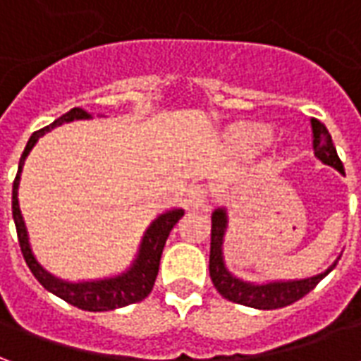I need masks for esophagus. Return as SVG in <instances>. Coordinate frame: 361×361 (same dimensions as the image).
I'll use <instances>...</instances> for the list:
<instances>
[{
	"label": "esophagus",
	"mask_w": 361,
	"mask_h": 361,
	"mask_svg": "<svg viewBox=\"0 0 361 361\" xmlns=\"http://www.w3.org/2000/svg\"><path fill=\"white\" fill-rule=\"evenodd\" d=\"M207 197H209V191L203 185H191L188 189V195H185V201L191 209H201L204 203H207Z\"/></svg>",
	"instance_id": "esophagus-1"
}]
</instances>
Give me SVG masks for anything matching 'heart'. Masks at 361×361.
<instances>
[{
    "label": "heart",
    "instance_id": "1",
    "mask_svg": "<svg viewBox=\"0 0 361 361\" xmlns=\"http://www.w3.org/2000/svg\"><path fill=\"white\" fill-rule=\"evenodd\" d=\"M274 139L272 129L265 123H238L230 129L228 141L242 157H257Z\"/></svg>",
    "mask_w": 361,
    "mask_h": 361
}]
</instances>
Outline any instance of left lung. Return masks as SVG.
I'll use <instances>...</instances> for the list:
<instances>
[{
  "instance_id": "obj_1",
  "label": "left lung",
  "mask_w": 361,
  "mask_h": 361,
  "mask_svg": "<svg viewBox=\"0 0 361 361\" xmlns=\"http://www.w3.org/2000/svg\"><path fill=\"white\" fill-rule=\"evenodd\" d=\"M313 127V150L315 157L323 164L331 166L334 170L344 173L341 158L336 154L331 133L317 119H311ZM212 228H211V259H209V271L214 288L219 290L222 298H226L230 302L255 307V310H279L284 305L298 302L300 298L310 294L313 288L317 286L321 280L325 279L329 272L333 271L338 259L333 261V265H329L323 272L305 276V279H292V280H267V282H250L240 276H235L234 272H230L224 261V238L228 232V211L224 207H219L212 212Z\"/></svg>"
}]
</instances>
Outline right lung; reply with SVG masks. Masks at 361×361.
Instances as JSON below:
<instances>
[{
	"label": "right lung",
	"mask_w": 361,
	"mask_h": 361,
	"mask_svg": "<svg viewBox=\"0 0 361 361\" xmlns=\"http://www.w3.org/2000/svg\"><path fill=\"white\" fill-rule=\"evenodd\" d=\"M77 119H92V114L81 110V108H73L61 118H58L54 123L44 127L40 131H35L28 139L25 152L19 160V170H17V178L13 181V220H15V228H17V235H19V245L23 251V257L27 261L28 269L35 274V279L42 284L48 292L58 295L67 303H71L75 307L85 311H110L118 310V307H126L129 303L141 302L150 294V290L154 286L157 280L158 267H160V257H162V250H164L166 240L176 226V222L183 216V209H170V211L158 214L157 219L152 220L149 228L145 230L142 240L139 243V251L135 255L133 263L127 267L126 271L114 274V276H106V279L96 280H79V282H71V280H63L54 276L51 272L44 269L38 259L32 253L30 247V240H28L27 224L23 219V212L19 207V183L20 173H23V166L25 160L30 154V150L35 149L38 139L51 131L54 127L63 126L69 121H77Z\"/></svg>",
	"instance_id": "obj_1"
}]
</instances>
